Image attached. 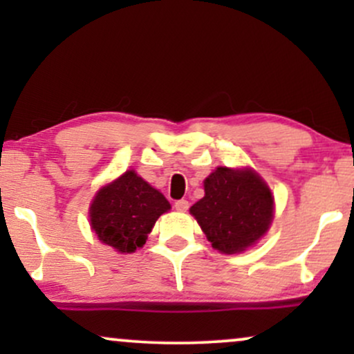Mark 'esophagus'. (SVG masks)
I'll use <instances>...</instances> for the list:
<instances>
[{
  "instance_id": "34e87169",
  "label": "esophagus",
  "mask_w": 354,
  "mask_h": 354,
  "mask_svg": "<svg viewBox=\"0 0 354 354\" xmlns=\"http://www.w3.org/2000/svg\"><path fill=\"white\" fill-rule=\"evenodd\" d=\"M174 208H176V211H181V213H185V211L189 208V203L186 200H178L176 203H174Z\"/></svg>"
}]
</instances>
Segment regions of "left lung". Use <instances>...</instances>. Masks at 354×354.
I'll return each mask as SVG.
<instances>
[{
	"mask_svg": "<svg viewBox=\"0 0 354 354\" xmlns=\"http://www.w3.org/2000/svg\"><path fill=\"white\" fill-rule=\"evenodd\" d=\"M189 213L214 250L234 254L265 236L273 221L274 200L253 169L218 166L205 180V196Z\"/></svg>",
	"mask_w": 354,
	"mask_h": 354,
	"instance_id": "8db88e82",
	"label": "left lung"
}]
</instances>
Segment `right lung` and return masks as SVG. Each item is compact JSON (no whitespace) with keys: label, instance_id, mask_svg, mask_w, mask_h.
<instances>
[{"label":"right lung","instance_id":"right-lung-1","mask_svg":"<svg viewBox=\"0 0 354 354\" xmlns=\"http://www.w3.org/2000/svg\"><path fill=\"white\" fill-rule=\"evenodd\" d=\"M169 208L160 191L129 169L96 193L89 221L101 243L120 253H135L146 243L156 219Z\"/></svg>","mask_w":354,"mask_h":354}]
</instances>
